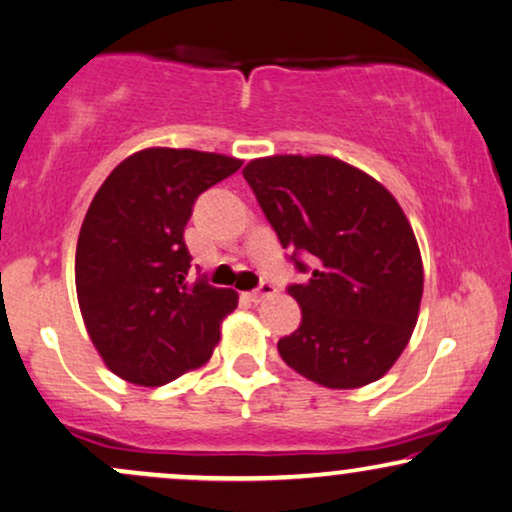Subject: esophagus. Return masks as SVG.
I'll use <instances>...</instances> for the list:
<instances>
[{"instance_id":"obj_1","label":"esophagus","mask_w":512,"mask_h":512,"mask_svg":"<svg viewBox=\"0 0 512 512\" xmlns=\"http://www.w3.org/2000/svg\"><path fill=\"white\" fill-rule=\"evenodd\" d=\"M270 296H275V287H272V284H268V282H263L261 287L251 291L249 301H251V303H263L265 298H270Z\"/></svg>"}]
</instances>
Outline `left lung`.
Masks as SVG:
<instances>
[{
  "label": "left lung",
  "instance_id": "left-lung-1",
  "mask_svg": "<svg viewBox=\"0 0 512 512\" xmlns=\"http://www.w3.org/2000/svg\"><path fill=\"white\" fill-rule=\"evenodd\" d=\"M280 244L310 280L291 284L301 324L282 360L317 386L350 390L386 376L414 334L423 261L386 185L327 155H270L242 169Z\"/></svg>",
  "mask_w": 512,
  "mask_h": 512
}]
</instances>
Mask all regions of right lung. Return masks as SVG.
Masks as SVG:
<instances>
[{"label": "right lung", "mask_w": 512, "mask_h": 512, "mask_svg": "<svg viewBox=\"0 0 512 512\" xmlns=\"http://www.w3.org/2000/svg\"><path fill=\"white\" fill-rule=\"evenodd\" d=\"M240 167L218 152L145 148L91 199L77 240V301L105 367L126 383L164 386L214 355L240 296L185 282L192 258L183 230L195 199Z\"/></svg>", "instance_id": "obj_1"}]
</instances>
